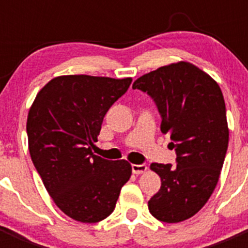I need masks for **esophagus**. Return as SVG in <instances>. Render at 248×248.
Segmentation results:
<instances>
[{"label":"esophagus","mask_w":248,"mask_h":248,"mask_svg":"<svg viewBox=\"0 0 248 248\" xmlns=\"http://www.w3.org/2000/svg\"><path fill=\"white\" fill-rule=\"evenodd\" d=\"M146 165L145 164H133L131 165V170L134 174H143L144 171H146Z\"/></svg>","instance_id":"34e87169"}]
</instances>
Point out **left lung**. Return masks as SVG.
Wrapping results in <instances>:
<instances>
[{
  "mask_svg": "<svg viewBox=\"0 0 248 248\" xmlns=\"http://www.w3.org/2000/svg\"><path fill=\"white\" fill-rule=\"evenodd\" d=\"M133 89L154 100L160 128L170 134L176 153V165H150L161 177V186L149 200V211L163 222L187 220L214 192L226 156L229 128L222 92L209 74L187 62L144 74Z\"/></svg>",
  "mask_w": 248,
  "mask_h": 248,
  "instance_id": "obj_1",
  "label": "left lung"
}]
</instances>
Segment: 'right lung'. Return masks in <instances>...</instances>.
I'll list each match as a JSON object with an SVG mask.
<instances>
[{"label":"right lung","mask_w":248,"mask_h":248,"mask_svg":"<svg viewBox=\"0 0 248 248\" xmlns=\"http://www.w3.org/2000/svg\"><path fill=\"white\" fill-rule=\"evenodd\" d=\"M130 83L131 78L57 77L31 107V159L50 198L73 220L93 223L108 217L130 179L128 161H110L92 153L105 114Z\"/></svg>","instance_id":"right-lung-1"}]
</instances>
